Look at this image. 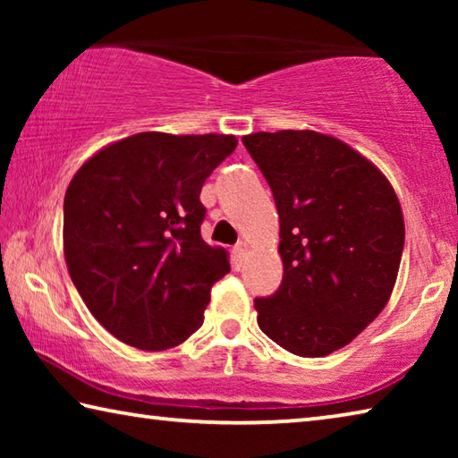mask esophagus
Instances as JSON below:
<instances>
[{
    "label": "esophagus",
    "instance_id": "1",
    "mask_svg": "<svg viewBox=\"0 0 458 458\" xmlns=\"http://www.w3.org/2000/svg\"><path fill=\"white\" fill-rule=\"evenodd\" d=\"M234 257L238 260H244L248 257V244L242 242V240H240V242L234 246Z\"/></svg>",
    "mask_w": 458,
    "mask_h": 458
}]
</instances>
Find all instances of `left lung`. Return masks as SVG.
<instances>
[{"label": "left lung", "instance_id": "left-lung-1", "mask_svg": "<svg viewBox=\"0 0 458 458\" xmlns=\"http://www.w3.org/2000/svg\"><path fill=\"white\" fill-rule=\"evenodd\" d=\"M281 220L283 283L254 299L265 335L301 358L350 344L382 313L404 250L390 182L335 137L278 131L242 137Z\"/></svg>", "mask_w": 458, "mask_h": 458}]
</instances>
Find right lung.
<instances>
[{
  "label": "right lung",
  "mask_w": 458,
  "mask_h": 458,
  "mask_svg": "<svg viewBox=\"0 0 458 458\" xmlns=\"http://www.w3.org/2000/svg\"><path fill=\"white\" fill-rule=\"evenodd\" d=\"M232 135L137 133L105 147L64 196V257L103 327L137 350L180 345L204 323L226 250L201 240V185Z\"/></svg>",
  "instance_id": "1"
}]
</instances>
